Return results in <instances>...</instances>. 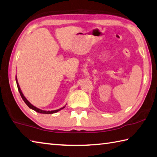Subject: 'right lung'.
<instances>
[{"label":"right lung","mask_w":157,"mask_h":157,"mask_svg":"<svg viewBox=\"0 0 157 157\" xmlns=\"http://www.w3.org/2000/svg\"><path fill=\"white\" fill-rule=\"evenodd\" d=\"M15 81H16V84H17V88H18V90H19V93H20V95H21V98H22L23 101H24V102H25V103L26 104V105H27L28 106H29V107H30V109L35 110V112H38V113H45V114H50V113H56V112H59V111H60L61 109H63V108H64V107H65V106H64V107H61V108H60V109H56V110H52V111H46V110H43V109L37 108V107H35V106H34L33 105H32V104L30 103L29 102V101L26 99V98L25 97H24V95L23 94L22 92H21V89H20V88L19 84H18L17 79V76L15 77Z\"/></svg>","instance_id":"obj_1"}]
</instances>
